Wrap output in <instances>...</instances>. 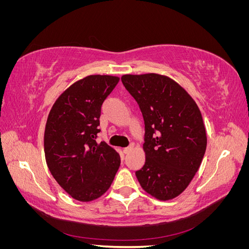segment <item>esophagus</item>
Listing matches in <instances>:
<instances>
[{
    "label": "esophagus",
    "instance_id": "obj_1",
    "mask_svg": "<svg viewBox=\"0 0 249 249\" xmlns=\"http://www.w3.org/2000/svg\"><path fill=\"white\" fill-rule=\"evenodd\" d=\"M132 148H133V145L124 147V154H129V153L131 152V150H132Z\"/></svg>",
    "mask_w": 249,
    "mask_h": 249
}]
</instances>
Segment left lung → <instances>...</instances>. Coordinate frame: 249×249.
<instances>
[{
    "label": "left lung",
    "instance_id": "8db88e82",
    "mask_svg": "<svg viewBox=\"0 0 249 249\" xmlns=\"http://www.w3.org/2000/svg\"><path fill=\"white\" fill-rule=\"evenodd\" d=\"M122 82L144 120L145 163L136 177L154 197L175 198L190 184L206 153L201 113L186 90L168 77L124 74Z\"/></svg>",
    "mask_w": 249,
    "mask_h": 249
}]
</instances>
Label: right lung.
Returning a JSON list of instances; mask_svg holds the SVG:
<instances>
[{"label":"right lung","mask_w":249,"mask_h":249,"mask_svg":"<svg viewBox=\"0 0 249 249\" xmlns=\"http://www.w3.org/2000/svg\"><path fill=\"white\" fill-rule=\"evenodd\" d=\"M119 78L92 74L67 88L53 105L44 131V155L57 183L74 199L91 201L106 192L120 157L97 143L101 109Z\"/></svg>","instance_id":"add662e5"}]
</instances>
